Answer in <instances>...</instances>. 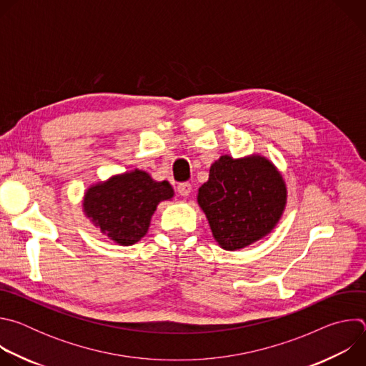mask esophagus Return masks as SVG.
<instances>
[{
  "label": "esophagus",
  "mask_w": 366,
  "mask_h": 366,
  "mask_svg": "<svg viewBox=\"0 0 366 366\" xmlns=\"http://www.w3.org/2000/svg\"><path fill=\"white\" fill-rule=\"evenodd\" d=\"M191 189H192V187H191L189 182H181V184L178 185V192H179V195H182V197H188V195L191 194Z\"/></svg>",
  "instance_id": "34e87169"
}]
</instances>
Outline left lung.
Instances as JSON below:
<instances>
[{
	"label": "left lung",
	"mask_w": 366,
	"mask_h": 366,
	"mask_svg": "<svg viewBox=\"0 0 366 366\" xmlns=\"http://www.w3.org/2000/svg\"><path fill=\"white\" fill-rule=\"evenodd\" d=\"M197 201L216 242L224 250H237L272 232L285 210L287 187L264 156L224 154L212 165Z\"/></svg>",
	"instance_id": "1"
}]
</instances>
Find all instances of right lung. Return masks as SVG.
<instances>
[{"label":"right lung","instance_id":"add662e5","mask_svg":"<svg viewBox=\"0 0 366 366\" xmlns=\"http://www.w3.org/2000/svg\"><path fill=\"white\" fill-rule=\"evenodd\" d=\"M172 197L168 181L158 182L147 172L134 169L91 185L82 207L101 233L122 246H132L147 233L158 204Z\"/></svg>","mask_w":366,"mask_h":366}]
</instances>
